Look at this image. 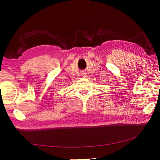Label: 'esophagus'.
Returning a JSON list of instances; mask_svg holds the SVG:
<instances>
[{"label": "esophagus", "instance_id": "1", "mask_svg": "<svg viewBox=\"0 0 160 160\" xmlns=\"http://www.w3.org/2000/svg\"><path fill=\"white\" fill-rule=\"evenodd\" d=\"M82 76H84V77H85V74H84V73H83V75H82Z\"/></svg>", "mask_w": 160, "mask_h": 160}]
</instances>
